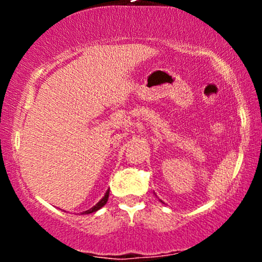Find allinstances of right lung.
Segmentation results:
<instances>
[{
	"label": "right lung",
	"instance_id": "add662e5",
	"mask_svg": "<svg viewBox=\"0 0 262 262\" xmlns=\"http://www.w3.org/2000/svg\"><path fill=\"white\" fill-rule=\"evenodd\" d=\"M108 197H110V189H107V192H106V193H104L103 198H102V200L100 201V202H98L97 204H96V206H93L92 208H90V209L85 210V212H83L82 214H90V213H93V212H96V210L101 209L102 207H103L104 204L107 203V201H108Z\"/></svg>",
	"mask_w": 262,
	"mask_h": 262
}]
</instances>
